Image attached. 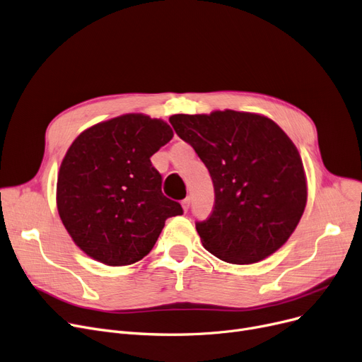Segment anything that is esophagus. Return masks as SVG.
<instances>
[{
	"instance_id": "esophagus-1",
	"label": "esophagus",
	"mask_w": 362,
	"mask_h": 362,
	"mask_svg": "<svg viewBox=\"0 0 362 362\" xmlns=\"http://www.w3.org/2000/svg\"><path fill=\"white\" fill-rule=\"evenodd\" d=\"M190 203H192V199L190 197H185L182 202H181V204H182V209H184V212H187L188 209H190Z\"/></svg>"
}]
</instances>
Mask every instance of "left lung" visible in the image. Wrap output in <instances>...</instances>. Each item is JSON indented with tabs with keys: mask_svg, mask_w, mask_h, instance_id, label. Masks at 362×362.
<instances>
[{
	"mask_svg": "<svg viewBox=\"0 0 362 362\" xmlns=\"http://www.w3.org/2000/svg\"><path fill=\"white\" fill-rule=\"evenodd\" d=\"M169 122L214 182V211L196 222L204 249L237 265L279 250L308 197L300 154L286 132L265 116L235 110L174 115Z\"/></svg>",
	"mask_w": 362,
	"mask_h": 362,
	"instance_id": "obj_1",
	"label": "left lung"
}]
</instances>
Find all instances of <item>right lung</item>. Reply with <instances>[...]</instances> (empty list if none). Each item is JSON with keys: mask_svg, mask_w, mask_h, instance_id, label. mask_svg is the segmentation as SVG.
Here are the masks:
<instances>
[{"mask_svg": "<svg viewBox=\"0 0 362 362\" xmlns=\"http://www.w3.org/2000/svg\"><path fill=\"white\" fill-rule=\"evenodd\" d=\"M174 132L162 119L128 113L85 129L69 147L57 178V209L75 245L110 267L141 261L178 202L162 193L150 158Z\"/></svg>", "mask_w": 362, "mask_h": 362, "instance_id": "right-lung-1", "label": "right lung"}]
</instances>
